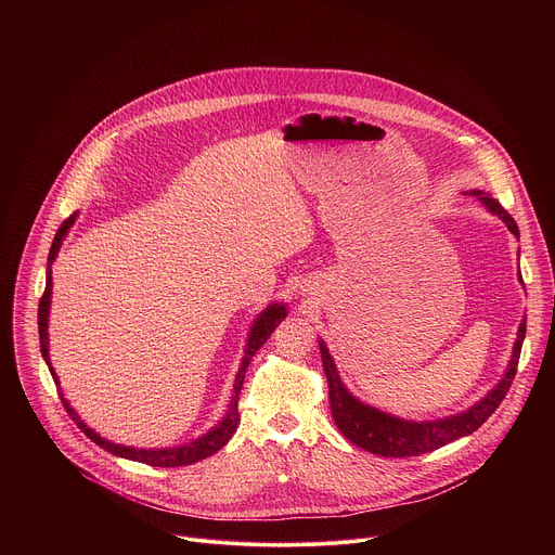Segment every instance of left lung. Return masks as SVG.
I'll return each instance as SVG.
<instances>
[{
  "label": "left lung",
  "mask_w": 555,
  "mask_h": 555,
  "mask_svg": "<svg viewBox=\"0 0 555 555\" xmlns=\"http://www.w3.org/2000/svg\"><path fill=\"white\" fill-rule=\"evenodd\" d=\"M469 195L479 197L488 206L490 212L499 215L514 236L520 234L514 217L499 204V199H494L492 195L481 193V191H469ZM525 332H527V319H522V323L518 327L514 353H512V360H509V366H507L503 379L486 395V398L474 404L472 409H467L465 413H459V415H452L446 420H435V422H406V420L382 413V411L356 400L353 395L345 388V384L340 382V375L336 371V364H334L325 343L319 340L321 358H323V366H325V375H327V384H330L332 415L336 420L338 430L358 448H364L366 452L382 454V456H395V459L420 456V454L433 452L459 437L472 435L474 430L488 422V417L505 400V395L516 377Z\"/></svg>",
  "instance_id": "1"
}]
</instances>
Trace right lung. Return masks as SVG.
Returning a JSON list of instances; mask_svg holds the SVG:
<instances>
[{"label": "right lung", "mask_w": 555, "mask_h": 555, "mask_svg": "<svg viewBox=\"0 0 555 555\" xmlns=\"http://www.w3.org/2000/svg\"><path fill=\"white\" fill-rule=\"evenodd\" d=\"M74 219H76V212L69 215L61 228L56 230L54 234V242H52V248H50V255H48V272H46V292L39 300V340H41V356L46 360V364L50 366V353H48V313H50V294H52V263L59 255V248L63 244V236L67 234L69 225H74ZM287 311H285V305H270L263 313H259V319L255 321L253 330H250V336H248V345H246V351H244V360H242V366H240V373H236L234 377V392H232V400H230V406H228V413L225 417L210 430L206 433L204 437H199L197 441H191V443H184V446H178V448H163V450H144V448H129V446H120V443H112L107 439H103L101 435H96L92 428H88L81 417H78L74 413V409L67 404V400L61 395V402L67 411V415L76 422V426L81 428L96 446H101L103 450L116 454V456H122V459H131V461H140V463H146V465H155V467H180V465H191V463H197L210 454H215L219 448H223L228 443V439L234 435L236 426H240V409H236V404H240V392H242V386H244V377H246V369L253 360V356L266 345V340L272 336V332L279 327V323L285 319ZM50 373H52V379L54 384L59 386V377L54 373V369L50 366Z\"/></svg>", "instance_id": "add662e5"}]
</instances>
